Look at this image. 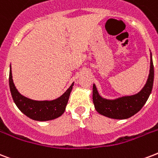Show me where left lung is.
<instances>
[{
    "label": "left lung",
    "mask_w": 158,
    "mask_h": 158,
    "mask_svg": "<svg viewBox=\"0 0 158 158\" xmlns=\"http://www.w3.org/2000/svg\"><path fill=\"white\" fill-rule=\"evenodd\" d=\"M154 68L152 59L150 60V70L147 83L140 92L130 96H123L115 99L101 97L97 88L93 85V102L96 111L101 115L114 119H126L133 116L146 103L152 89Z\"/></svg>",
    "instance_id": "8db88e82"
}]
</instances>
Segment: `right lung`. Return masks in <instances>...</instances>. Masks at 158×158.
<instances>
[{"instance_id": "1", "label": "right lung", "mask_w": 158, "mask_h": 158, "mask_svg": "<svg viewBox=\"0 0 158 158\" xmlns=\"http://www.w3.org/2000/svg\"><path fill=\"white\" fill-rule=\"evenodd\" d=\"M9 85L12 98L20 111L30 118L43 122L57 118L64 113L74 83L63 94L56 99L44 101L33 100L23 96L18 92L12 79L11 67L10 66Z\"/></svg>"}]
</instances>
